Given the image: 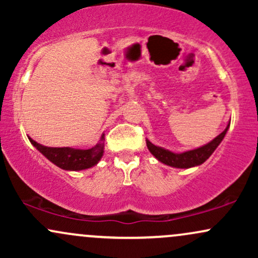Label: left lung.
<instances>
[{"mask_svg": "<svg viewBox=\"0 0 258 258\" xmlns=\"http://www.w3.org/2000/svg\"><path fill=\"white\" fill-rule=\"evenodd\" d=\"M229 128V123L226 127L223 132L221 135H218L215 139H212L210 143L205 144V146L197 148V149L188 150L184 153H172L170 150L164 149V148L155 146L152 142L147 139V147L149 149V152L155 156L159 161H161L162 164L168 165V166L177 167V168H189L194 166H199V165L204 164L207 159L211 156V154L215 152L216 148L220 146V143L223 141L224 136Z\"/></svg>", "mask_w": 258, "mask_h": 258, "instance_id": "8db88e82", "label": "left lung"}]
</instances>
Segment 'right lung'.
I'll use <instances>...</instances> for the list:
<instances>
[{
  "label": "right lung",
  "mask_w": 258,
  "mask_h": 258,
  "mask_svg": "<svg viewBox=\"0 0 258 258\" xmlns=\"http://www.w3.org/2000/svg\"><path fill=\"white\" fill-rule=\"evenodd\" d=\"M29 141L42 155L58 167L68 171H81L93 167L102 159L104 153V135H102L100 142L91 149H74V148H51L44 147L29 137Z\"/></svg>",
  "instance_id": "add662e5"
}]
</instances>
